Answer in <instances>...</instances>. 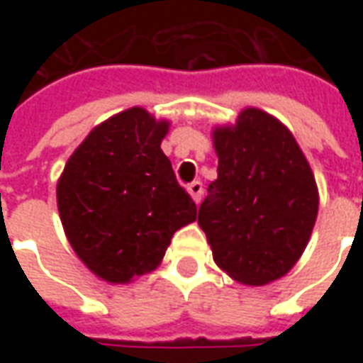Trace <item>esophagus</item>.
<instances>
[{
    "instance_id": "34e87169",
    "label": "esophagus",
    "mask_w": 363,
    "mask_h": 363,
    "mask_svg": "<svg viewBox=\"0 0 363 363\" xmlns=\"http://www.w3.org/2000/svg\"><path fill=\"white\" fill-rule=\"evenodd\" d=\"M186 190H189V194L192 196V200H194L196 204L202 200V196H204V186H202V182L200 181L190 182L189 186H186Z\"/></svg>"
}]
</instances>
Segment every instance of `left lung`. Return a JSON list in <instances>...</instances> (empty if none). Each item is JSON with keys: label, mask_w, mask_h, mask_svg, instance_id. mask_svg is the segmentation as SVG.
Segmentation results:
<instances>
[{"label": "left lung", "mask_w": 363, "mask_h": 363, "mask_svg": "<svg viewBox=\"0 0 363 363\" xmlns=\"http://www.w3.org/2000/svg\"><path fill=\"white\" fill-rule=\"evenodd\" d=\"M218 179L198 223L216 264L249 286L278 280L305 251L319 210L311 167L281 122L245 108L213 132Z\"/></svg>", "instance_id": "8db88e82"}]
</instances>
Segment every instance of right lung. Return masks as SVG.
Returning a JSON list of instances; mask_svg holds the SVG:
<instances>
[{
    "instance_id": "add662e5",
    "label": "right lung",
    "mask_w": 363,
    "mask_h": 363,
    "mask_svg": "<svg viewBox=\"0 0 363 363\" xmlns=\"http://www.w3.org/2000/svg\"><path fill=\"white\" fill-rule=\"evenodd\" d=\"M167 122L128 108L91 132L58 182L67 241L89 270L124 284L157 267L196 204L161 151Z\"/></svg>"
}]
</instances>
